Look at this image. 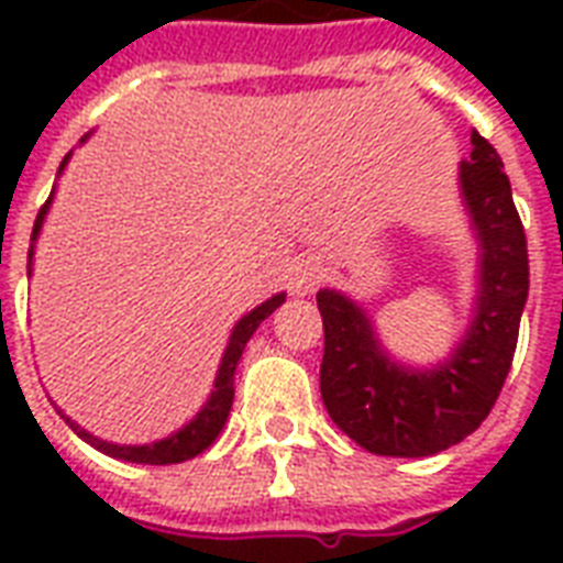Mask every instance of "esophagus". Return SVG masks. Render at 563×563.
<instances>
[{
  "mask_svg": "<svg viewBox=\"0 0 563 563\" xmlns=\"http://www.w3.org/2000/svg\"><path fill=\"white\" fill-rule=\"evenodd\" d=\"M318 283H321V268H318V263H312V260L298 263V268H295V291L307 295V291L316 289Z\"/></svg>",
  "mask_w": 563,
  "mask_h": 563,
  "instance_id": "1",
  "label": "esophagus"
}]
</instances>
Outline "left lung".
Returning <instances> with one entry per match:
<instances>
[{
  "instance_id": "left-lung-1",
  "label": "left lung",
  "mask_w": 563,
  "mask_h": 563,
  "mask_svg": "<svg viewBox=\"0 0 563 563\" xmlns=\"http://www.w3.org/2000/svg\"><path fill=\"white\" fill-rule=\"evenodd\" d=\"M462 163V192L482 239V291L476 321L446 365L406 371L374 339L368 318L351 300L324 289L321 400L344 435L376 455L441 453L482 427L515 360L520 316L529 295V251L511 184L497 148L473 131Z\"/></svg>"
}]
</instances>
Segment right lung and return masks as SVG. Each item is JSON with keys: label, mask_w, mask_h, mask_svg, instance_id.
<instances>
[{"label": "right lung", "mask_w": 563, "mask_h": 563, "mask_svg": "<svg viewBox=\"0 0 563 563\" xmlns=\"http://www.w3.org/2000/svg\"><path fill=\"white\" fill-rule=\"evenodd\" d=\"M69 161V154L64 157V163ZM64 163H60V169H64ZM48 201H52V195L46 198V203L40 207L37 219H34V230H31V239H37L40 233V224H43V216L48 210ZM31 254H34V245L29 247V272H31ZM283 298L286 295H274L272 300H265L263 307H256L251 316H245L242 321L236 324L233 335H230V344L228 351H224V360H221V368L219 376H216V391L210 394V400L198 411V418L192 423L175 432L172 438L166 441H157V444H148V446H117V444H108V441H99V438H92L90 432H84L73 423V420L66 418V423L78 432V435L92 444L96 450L101 453L113 455V459H125V462H136V464H178V462H187V459H195L198 453H203L207 446L219 438L221 427H224V420L230 415V406H233V371H236V362L245 351L247 339L254 335V330L263 324L265 318L272 316L274 309L280 307Z\"/></svg>", "instance_id": "1"}]
</instances>
